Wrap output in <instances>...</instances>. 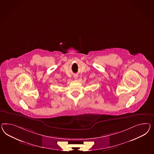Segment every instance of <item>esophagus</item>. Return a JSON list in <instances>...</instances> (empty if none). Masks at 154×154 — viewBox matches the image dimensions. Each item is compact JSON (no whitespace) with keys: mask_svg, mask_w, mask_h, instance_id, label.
Here are the masks:
<instances>
[{"mask_svg":"<svg viewBox=\"0 0 154 154\" xmlns=\"http://www.w3.org/2000/svg\"><path fill=\"white\" fill-rule=\"evenodd\" d=\"M74 79H78V75H74Z\"/></svg>","mask_w":154,"mask_h":154,"instance_id":"1","label":"esophagus"}]
</instances>
